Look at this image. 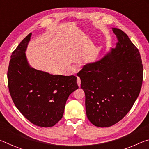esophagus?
Instances as JSON below:
<instances>
[{
	"label": "esophagus",
	"mask_w": 149,
	"mask_h": 149,
	"mask_svg": "<svg viewBox=\"0 0 149 149\" xmlns=\"http://www.w3.org/2000/svg\"><path fill=\"white\" fill-rule=\"evenodd\" d=\"M77 84L78 85V86L80 87V86H81V79H80V78L79 77H77Z\"/></svg>",
	"instance_id": "obj_1"
}]
</instances>
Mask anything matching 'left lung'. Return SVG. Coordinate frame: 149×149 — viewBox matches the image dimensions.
<instances>
[{
    "label": "left lung",
    "instance_id": "1",
    "mask_svg": "<svg viewBox=\"0 0 149 149\" xmlns=\"http://www.w3.org/2000/svg\"><path fill=\"white\" fill-rule=\"evenodd\" d=\"M118 42L105 56L79 72L88 119L97 127L116 124L139 95L143 68L139 50L122 30L112 28Z\"/></svg>",
    "mask_w": 149,
    "mask_h": 149
}]
</instances>
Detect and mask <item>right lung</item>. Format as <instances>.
<instances>
[{"mask_svg": "<svg viewBox=\"0 0 149 149\" xmlns=\"http://www.w3.org/2000/svg\"><path fill=\"white\" fill-rule=\"evenodd\" d=\"M31 36V33L11 55L7 74L10 94L30 122L52 127L62 119L68 98L78 89L77 77L52 75L31 67L26 54Z\"/></svg>", "mask_w": 149, "mask_h": 149, "instance_id": "1", "label": "right lung"}]
</instances>
